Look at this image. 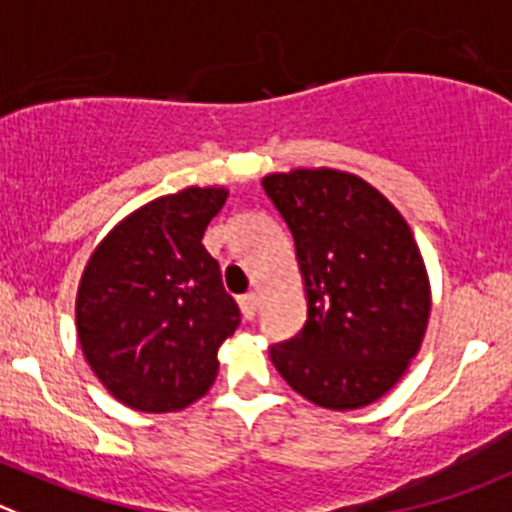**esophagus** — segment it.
Listing matches in <instances>:
<instances>
[{
	"mask_svg": "<svg viewBox=\"0 0 512 512\" xmlns=\"http://www.w3.org/2000/svg\"><path fill=\"white\" fill-rule=\"evenodd\" d=\"M240 308H242V313H245L247 321H252V318H255V315H257V308H260V298H257V293L242 295V298H240Z\"/></svg>",
	"mask_w": 512,
	"mask_h": 512,
	"instance_id": "34e87169",
	"label": "esophagus"
}]
</instances>
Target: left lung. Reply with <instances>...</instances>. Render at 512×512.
Returning a JSON list of instances; mask_svg holds the SVG:
<instances>
[{"instance_id": "left-lung-1", "label": "left lung", "mask_w": 512, "mask_h": 512, "mask_svg": "<svg viewBox=\"0 0 512 512\" xmlns=\"http://www.w3.org/2000/svg\"><path fill=\"white\" fill-rule=\"evenodd\" d=\"M288 224L308 300L298 336L270 346L285 381L326 409L384 396L422 346L429 280L412 229L364 179L295 169L262 179Z\"/></svg>"}]
</instances>
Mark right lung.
Masks as SVG:
<instances>
[{
  "label": "right lung",
  "instance_id": "obj_1",
  "mask_svg": "<svg viewBox=\"0 0 512 512\" xmlns=\"http://www.w3.org/2000/svg\"><path fill=\"white\" fill-rule=\"evenodd\" d=\"M224 189H189L136 209L98 245L75 303L85 361L138 412H176L212 386L217 351L240 326L202 237Z\"/></svg>",
  "mask_w": 512,
  "mask_h": 512
}]
</instances>
